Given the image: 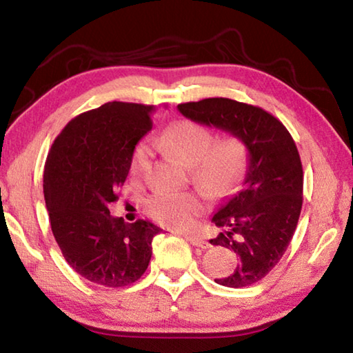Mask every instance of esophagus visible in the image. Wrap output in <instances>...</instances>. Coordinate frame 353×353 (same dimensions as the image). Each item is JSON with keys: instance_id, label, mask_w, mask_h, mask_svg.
<instances>
[{"instance_id": "obj_1", "label": "esophagus", "mask_w": 353, "mask_h": 353, "mask_svg": "<svg viewBox=\"0 0 353 353\" xmlns=\"http://www.w3.org/2000/svg\"><path fill=\"white\" fill-rule=\"evenodd\" d=\"M185 238H187V241L190 244H193V246H196V248H201V249L210 248V243L205 241L204 238L199 236V235H185Z\"/></svg>"}]
</instances>
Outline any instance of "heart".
<instances>
[{
	"label": "heart",
	"instance_id": "obj_1",
	"mask_svg": "<svg viewBox=\"0 0 353 353\" xmlns=\"http://www.w3.org/2000/svg\"><path fill=\"white\" fill-rule=\"evenodd\" d=\"M155 146L176 157L191 168L193 182L210 196H223L236 183L246 166V148L235 137L214 141L210 129L199 123L182 119L172 124L155 139ZM151 159L146 145L135 148L130 159V171L140 176ZM204 201L188 191H159L148 198L145 208L149 216L160 225L185 230L193 225L204 210Z\"/></svg>",
	"mask_w": 353,
	"mask_h": 353
}]
</instances>
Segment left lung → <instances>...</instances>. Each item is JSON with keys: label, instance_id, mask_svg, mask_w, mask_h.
<instances>
[{"label": "left lung", "instance_id": "left-lung-1", "mask_svg": "<svg viewBox=\"0 0 353 353\" xmlns=\"http://www.w3.org/2000/svg\"><path fill=\"white\" fill-rule=\"evenodd\" d=\"M191 121L240 139L249 152L241 188L214 213L223 232L210 240L238 255V266L214 282L229 288L260 282L282 259L294 235L303 202L301 155L282 121L261 107L229 98L177 105Z\"/></svg>", "mask_w": 353, "mask_h": 353}]
</instances>
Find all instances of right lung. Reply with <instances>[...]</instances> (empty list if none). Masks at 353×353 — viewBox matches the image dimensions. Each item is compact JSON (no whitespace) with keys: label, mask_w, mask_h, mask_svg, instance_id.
Returning <instances> with one entry per match:
<instances>
[{"label":"right lung","mask_w":353,"mask_h":353,"mask_svg":"<svg viewBox=\"0 0 353 353\" xmlns=\"http://www.w3.org/2000/svg\"><path fill=\"white\" fill-rule=\"evenodd\" d=\"M152 110L112 101L83 112L63 128L46 157L43 193L52 235L68 265L97 285L137 282L162 232L151 221L129 224L109 210L126 182L135 145L152 129Z\"/></svg>","instance_id":"1"}]
</instances>
